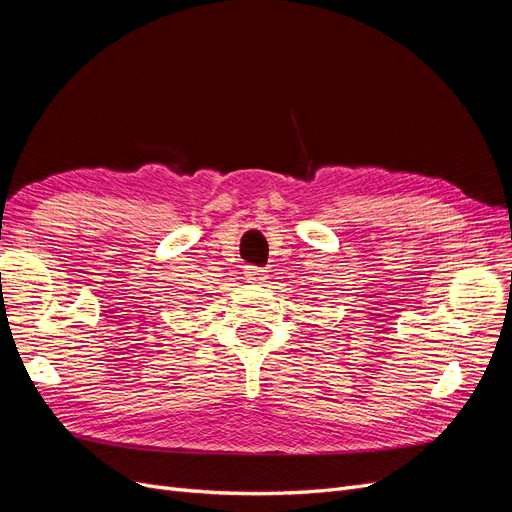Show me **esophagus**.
Masks as SVG:
<instances>
[{"mask_svg":"<svg viewBox=\"0 0 512 512\" xmlns=\"http://www.w3.org/2000/svg\"><path fill=\"white\" fill-rule=\"evenodd\" d=\"M245 280L250 282V284H260V282H265V277H267V273H265V269H260V267H245Z\"/></svg>","mask_w":512,"mask_h":512,"instance_id":"esophagus-1","label":"esophagus"}]
</instances>
